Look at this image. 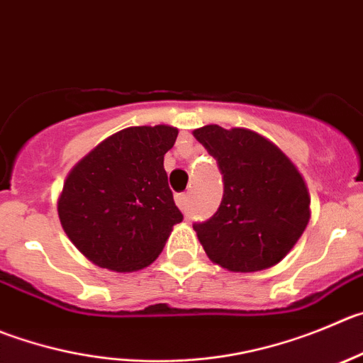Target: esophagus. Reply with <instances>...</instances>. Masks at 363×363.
I'll return each mask as SVG.
<instances>
[{
	"label": "esophagus",
	"instance_id": "1",
	"mask_svg": "<svg viewBox=\"0 0 363 363\" xmlns=\"http://www.w3.org/2000/svg\"><path fill=\"white\" fill-rule=\"evenodd\" d=\"M175 202H177L179 208L186 211V208L189 204V193H179V195H175Z\"/></svg>",
	"mask_w": 363,
	"mask_h": 363
}]
</instances>
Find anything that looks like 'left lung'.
<instances>
[{
	"instance_id": "1",
	"label": "left lung",
	"mask_w": 363,
	"mask_h": 363,
	"mask_svg": "<svg viewBox=\"0 0 363 363\" xmlns=\"http://www.w3.org/2000/svg\"><path fill=\"white\" fill-rule=\"evenodd\" d=\"M193 135L216 159L223 179L218 211L193 225L208 258L242 274L277 265L310 222L303 175L279 147L249 128L206 125Z\"/></svg>"
}]
</instances>
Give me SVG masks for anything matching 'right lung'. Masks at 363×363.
Masks as SVG:
<instances>
[{
  "label": "right lung",
  "instance_id": "obj_1",
  "mask_svg": "<svg viewBox=\"0 0 363 363\" xmlns=\"http://www.w3.org/2000/svg\"><path fill=\"white\" fill-rule=\"evenodd\" d=\"M177 134L170 125L123 128L71 168L57 211L67 238L94 265L145 269L182 222L164 172Z\"/></svg>",
  "mask_w": 363,
  "mask_h": 363
}]
</instances>
